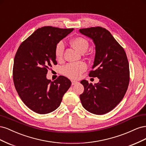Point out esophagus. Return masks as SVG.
Instances as JSON below:
<instances>
[{
  "label": "esophagus",
  "instance_id": "obj_1",
  "mask_svg": "<svg viewBox=\"0 0 146 146\" xmlns=\"http://www.w3.org/2000/svg\"><path fill=\"white\" fill-rule=\"evenodd\" d=\"M71 82H72V85H76V84H77V83H78L77 81H75V80H72Z\"/></svg>",
  "mask_w": 146,
  "mask_h": 146
}]
</instances>
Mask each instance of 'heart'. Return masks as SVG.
I'll list each match as a JSON object with an SVG mask.
<instances>
[{
  "label": "heart",
  "instance_id": "heart-1",
  "mask_svg": "<svg viewBox=\"0 0 146 146\" xmlns=\"http://www.w3.org/2000/svg\"><path fill=\"white\" fill-rule=\"evenodd\" d=\"M72 46L80 53L85 52L88 47V42L82 37H76L70 41ZM64 50V44L62 41L57 44L55 48V55L56 60L63 58ZM87 69V65L85 62L79 61L77 63H69L62 68V73L70 78H78L80 77L83 72Z\"/></svg>",
  "mask_w": 146,
  "mask_h": 146
}]
</instances>
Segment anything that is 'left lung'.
<instances>
[{
    "mask_svg": "<svg viewBox=\"0 0 146 146\" xmlns=\"http://www.w3.org/2000/svg\"><path fill=\"white\" fill-rule=\"evenodd\" d=\"M82 34L92 39L96 49L94 64L89 76L98 77L93 85L80 82L84 92L80 99L84 108L95 114H104L122 100L130 80L129 64L125 50L108 30L100 27L82 29Z\"/></svg>",
    "mask_w": 146,
    "mask_h": 146,
    "instance_id": "left-lung-1",
    "label": "left lung"
}]
</instances>
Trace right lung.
Returning a JSON list of instances; mask_svg holds the SVG:
<instances>
[{
  "mask_svg": "<svg viewBox=\"0 0 146 146\" xmlns=\"http://www.w3.org/2000/svg\"><path fill=\"white\" fill-rule=\"evenodd\" d=\"M74 29L46 26L37 29L21 43L14 59L13 75L20 98L30 110L38 114L54 111L71 85L68 78L61 76L52 82L47 70L56 64L55 48Z\"/></svg>",
  "mask_w": 146,
  "mask_h": 146,
  "instance_id": "1",
  "label": "right lung"
}]
</instances>
